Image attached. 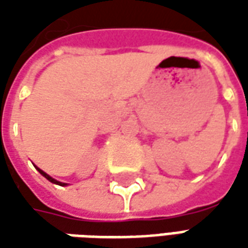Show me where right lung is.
I'll return each mask as SVG.
<instances>
[{"label": "right lung", "mask_w": 248, "mask_h": 248, "mask_svg": "<svg viewBox=\"0 0 248 248\" xmlns=\"http://www.w3.org/2000/svg\"><path fill=\"white\" fill-rule=\"evenodd\" d=\"M37 170H38V171H40L41 174H42V175H44V177H45L46 179H47V181H50V182H53V183H57V185H60V186H65V183L58 182V181H56V179H53V178H51L50 175H47V174H46V172H44V171H42V170H40V169H38V167H37Z\"/></svg>", "instance_id": "right-lung-1"}]
</instances>
